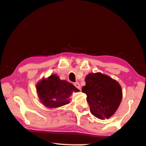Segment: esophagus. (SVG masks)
<instances>
[{"label":"esophagus","instance_id":"obj_1","mask_svg":"<svg viewBox=\"0 0 146 146\" xmlns=\"http://www.w3.org/2000/svg\"><path fill=\"white\" fill-rule=\"evenodd\" d=\"M74 85H75V86L76 88H77L78 90H80V85L79 83L76 82V83H75V84H74Z\"/></svg>","mask_w":146,"mask_h":146}]
</instances>
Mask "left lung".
<instances>
[{
    "mask_svg": "<svg viewBox=\"0 0 146 146\" xmlns=\"http://www.w3.org/2000/svg\"><path fill=\"white\" fill-rule=\"evenodd\" d=\"M85 82L82 92L86 94L90 112L100 119L110 118L118 108L123 96L119 82L99 72L89 73Z\"/></svg>",
    "mask_w": 146,
    "mask_h": 146,
    "instance_id": "obj_1",
    "label": "left lung"
}]
</instances>
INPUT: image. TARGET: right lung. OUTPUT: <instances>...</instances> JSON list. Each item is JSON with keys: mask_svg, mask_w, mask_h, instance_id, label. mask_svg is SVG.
I'll list each match as a JSON object with an SVG mask.
<instances>
[{"mask_svg": "<svg viewBox=\"0 0 146 146\" xmlns=\"http://www.w3.org/2000/svg\"><path fill=\"white\" fill-rule=\"evenodd\" d=\"M36 88L41 103L49 108L60 107L69 104V97L73 92H79L73 84L60 80L56 74L43 78L37 83Z\"/></svg>", "mask_w": 146, "mask_h": 146, "instance_id": "1", "label": "right lung"}]
</instances>
